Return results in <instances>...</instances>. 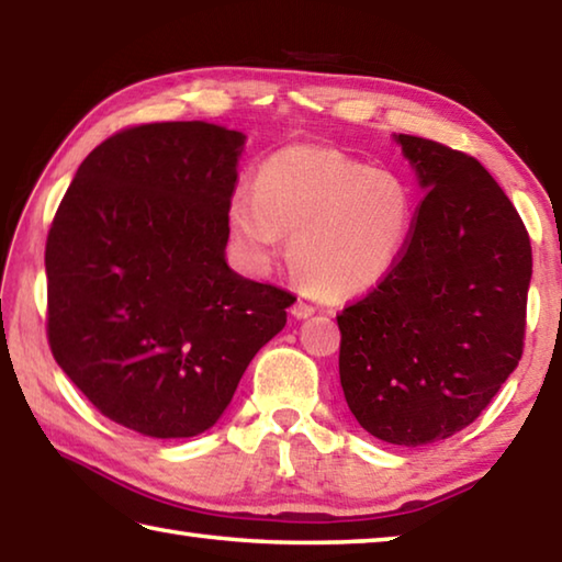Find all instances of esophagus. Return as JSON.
<instances>
[{
	"mask_svg": "<svg viewBox=\"0 0 562 562\" xmlns=\"http://www.w3.org/2000/svg\"><path fill=\"white\" fill-rule=\"evenodd\" d=\"M292 315L297 317V319H304V317H310V315H315V307H312L310 302H304V300H297L292 304Z\"/></svg>",
	"mask_w": 562,
	"mask_h": 562,
	"instance_id": "esophagus-1",
	"label": "esophagus"
}]
</instances>
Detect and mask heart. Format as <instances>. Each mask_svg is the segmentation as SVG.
<instances>
[{
	"instance_id": "heart-1",
	"label": "heart",
	"mask_w": 562,
	"mask_h": 562,
	"mask_svg": "<svg viewBox=\"0 0 562 562\" xmlns=\"http://www.w3.org/2000/svg\"><path fill=\"white\" fill-rule=\"evenodd\" d=\"M416 201L402 176L335 148L290 146L262 160L255 193L237 190L231 223L258 260L292 233L288 262L319 297H355L384 282L414 231Z\"/></svg>"
}]
</instances>
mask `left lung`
Segmentation results:
<instances>
[{
	"label": "left lung",
	"mask_w": 562,
	"mask_h": 562,
	"mask_svg": "<svg viewBox=\"0 0 562 562\" xmlns=\"http://www.w3.org/2000/svg\"><path fill=\"white\" fill-rule=\"evenodd\" d=\"M426 190L404 255L337 315L339 379L361 429L396 446L449 439L518 367L530 237L473 156L398 133Z\"/></svg>",
	"instance_id": "8db88e82"
}]
</instances>
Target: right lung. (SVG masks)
Here are the masks:
<instances>
[{"mask_svg": "<svg viewBox=\"0 0 562 562\" xmlns=\"http://www.w3.org/2000/svg\"><path fill=\"white\" fill-rule=\"evenodd\" d=\"M245 136L128 126L76 170L46 237V337L99 412L150 439L203 434L288 322L292 292L225 262Z\"/></svg>", "mask_w": 562, "mask_h": 562, "instance_id": "add662e5", "label": "right lung"}]
</instances>
